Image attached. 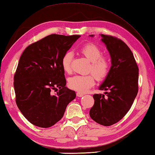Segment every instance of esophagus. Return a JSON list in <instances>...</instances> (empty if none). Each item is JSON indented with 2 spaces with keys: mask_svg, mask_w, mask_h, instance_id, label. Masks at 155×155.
I'll use <instances>...</instances> for the list:
<instances>
[{
  "mask_svg": "<svg viewBox=\"0 0 155 155\" xmlns=\"http://www.w3.org/2000/svg\"><path fill=\"white\" fill-rule=\"evenodd\" d=\"M83 95H84V94H83V93H77V96L78 97H83Z\"/></svg>",
  "mask_w": 155,
  "mask_h": 155,
  "instance_id": "34e87169",
  "label": "esophagus"
}]
</instances>
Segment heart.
<instances>
[{
  "instance_id": "1",
  "label": "heart",
  "mask_w": 155,
  "mask_h": 155,
  "mask_svg": "<svg viewBox=\"0 0 155 155\" xmlns=\"http://www.w3.org/2000/svg\"><path fill=\"white\" fill-rule=\"evenodd\" d=\"M79 51L91 62L89 72L94 75L91 74L73 76L69 78L68 87L77 92L86 93L94 86L95 78L98 81H103L107 77L110 71V61L107 57L101 56V49L95 44L89 43L84 45L80 48ZM72 59L73 54L71 51L66 52L62 58V68L67 73H71L72 71Z\"/></svg>"
}]
</instances>
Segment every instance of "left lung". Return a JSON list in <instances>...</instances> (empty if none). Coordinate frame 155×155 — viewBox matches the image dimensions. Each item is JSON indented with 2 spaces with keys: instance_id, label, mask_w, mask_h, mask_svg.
<instances>
[{
  "instance_id": "left-lung-1",
  "label": "left lung",
  "mask_w": 155,
  "mask_h": 155,
  "mask_svg": "<svg viewBox=\"0 0 155 155\" xmlns=\"http://www.w3.org/2000/svg\"><path fill=\"white\" fill-rule=\"evenodd\" d=\"M101 36L110 52L111 66L99 88L106 91L105 95H93L95 102L89 115L97 123L110 126L122 119L132 107L138 91V67L132 51L122 40L111 35Z\"/></svg>"
}]
</instances>
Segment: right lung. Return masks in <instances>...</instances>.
I'll list each match as a JSON object with an SVG mask.
<instances>
[{"label": "right lung", "mask_w": 155, "mask_h": 155, "mask_svg": "<svg viewBox=\"0 0 155 155\" xmlns=\"http://www.w3.org/2000/svg\"><path fill=\"white\" fill-rule=\"evenodd\" d=\"M81 35L51 34L27 46L14 75L18 108L26 119L40 128H49L62 119L66 108L76 97L65 87L64 54ZM59 91L56 94L53 90Z\"/></svg>", "instance_id": "obj_1"}]
</instances>
